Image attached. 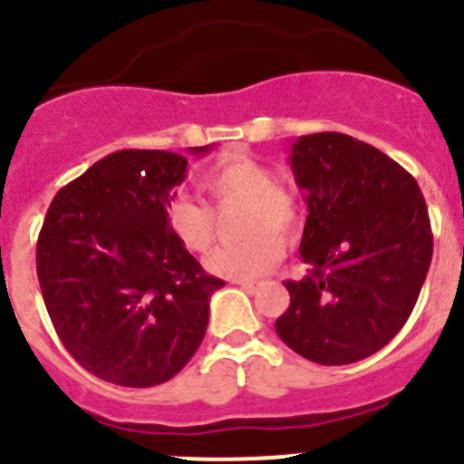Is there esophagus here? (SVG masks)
Listing matches in <instances>:
<instances>
[{
	"label": "esophagus",
	"mask_w": 464,
	"mask_h": 464,
	"mask_svg": "<svg viewBox=\"0 0 464 464\" xmlns=\"http://www.w3.org/2000/svg\"><path fill=\"white\" fill-rule=\"evenodd\" d=\"M237 285L241 286L244 291H248V294H253V291H257V282H237Z\"/></svg>",
	"instance_id": "esophagus-1"
}]
</instances>
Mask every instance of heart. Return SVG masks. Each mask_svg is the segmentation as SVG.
<instances>
[{"mask_svg": "<svg viewBox=\"0 0 464 464\" xmlns=\"http://www.w3.org/2000/svg\"><path fill=\"white\" fill-rule=\"evenodd\" d=\"M202 191L218 205L244 202V232L248 239L225 246L207 257L214 276L235 282H253L266 276L285 257L283 237L301 229V202L291 188L276 182L266 163L246 154H227L200 175ZM163 220L182 248L205 253L214 244V211L191 196L170 198ZM280 231L279 236L276 232Z\"/></svg>", "mask_w": 464, "mask_h": 464, "instance_id": "b5f03b06", "label": "heart"}]
</instances>
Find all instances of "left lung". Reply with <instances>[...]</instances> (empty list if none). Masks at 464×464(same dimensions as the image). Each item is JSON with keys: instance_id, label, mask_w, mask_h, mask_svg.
Masks as SVG:
<instances>
[{"instance_id": "obj_1", "label": "left lung", "mask_w": 464, "mask_h": 464, "mask_svg": "<svg viewBox=\"0 0 464 464\" xmlns=\"http://www.w3.org/2000/svg\"><path fill=\"white\" fill-rule=\"evenodd\" d=\"M289 166L305 191L301 257L286 280L276 333L316 364H351L403 328L433 257L426 200L412 175L373 145L339 131L301 136Z\"/></svg>"}]
</instances>
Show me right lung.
I'll return each mask as SVG.
<instances>
[{
  "instance_id": "right-lung-1",
  "label": "right lung",
  "mask_w": 464,
  "mask_h": 464,
  "mask_svg": "<svg viewBox=\"0 0 464 464\" xmlns=\"http://www.w3.org/2000/svg\"><path fill=\"white\" fill-rule=\"evenodd\" d=\"M187 163L178 152L118 150L56 193L38 235V282L56 334L113 385L152 387L182 372L225 285L163 220Z\"/></svg>"
}]
</instances>
